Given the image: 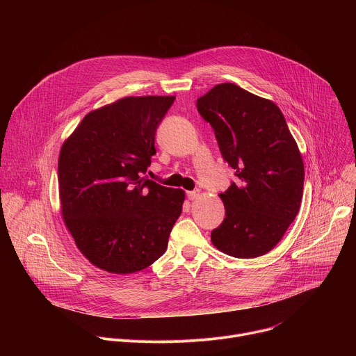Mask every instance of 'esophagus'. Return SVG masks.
<instances>
[{
  "label": "esophagus",
  "mask_w": 356,
  "mask_h": 356,
  "mask_svg": "<svg viewBox=\"0 0 356 356\" xmlns=\"http://www.w3.org/2000/svg\"><path fill=\"white\" fill-rule=\"evenodd\" d=\"M198 195H200V191H198V190L187 191V198H188V200H191V201H193V200H195Z\"/></svg>",
  "instance_id": "obj_1"
}]
</instances>
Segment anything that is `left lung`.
I'll return each mask as SVG.
<instances>
[{"label":"left lung","instance_id":"1","mask_svg":"<svg viewBox=\"0 0 356 356\" xmlns=\"http://www.w3.org/2000/svg\"><path fill=\"white\" fill-rule=\"evenodd\" d=\"M214 129L236 183L220 194L222 224L213 245L229 257L252 259L272 250L294 221L302 197L304 165L279 107L236 84L222 83L197 99Z\"/></svg>","mask_w":356,"mask_h":356}]
</instances>
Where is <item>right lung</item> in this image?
<instances>
[{"instance_id": "right-lung-1", "label": "right lung", "mask_w": 356, "mask_h": 356, "mask_svg": "<svg viewBox=\"0 0 356 356\" xmlns=\"http://www.w3.org/2000/svg\"><path fill=\"white\" fill-rule=\"evenodd\" d=\"M175 98L124 97L92 110L60 149L63 221L79 250L106 272L135 273L158 261L181 214L183 190L142 177Z\"/></svg>"}]
</instances>
